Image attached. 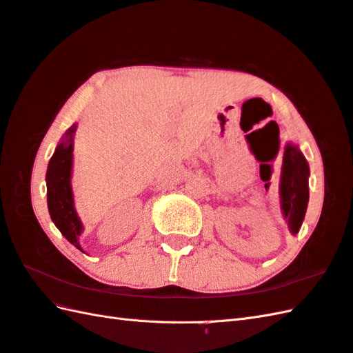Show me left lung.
I'll list each match as a JSON object with an SVG mask.
<instances>
[{"mask_svg":"<svg viewBox=\"0 0 353 353\" xmlns=\"http://www.w3.org/2000/svg\"><path fill=\"white\" fill-rule=\"evenodd\" d=\"M310 167L299 145L289 141L284 147L280 177V206L292 234L299 233L310 200Z\"/></svg>","mask_w":353,"mask_h":353,"instance_id":"8db88e82","label":"left lung"}]
</instances>
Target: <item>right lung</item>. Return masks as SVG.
<instances>
[{"label":"right lung","mask_w":353,"mask_h":353,"mask_svg":"<svg viewBox=\"0 0 353 353\" xmlns=\"http://www.w3.org/2000/svg\"><path fill=\"white\" fill-rule=\"evenodd\" d=\"M77 125H72L49 159L46 171V195L48 210L52 223L73 247L83 251L79 236L84 232L78 212L75 209L72 191V167H73V137ZM84 252V251H83Z\"/></svg>","instance_id":"obj_1"}]
</instances>
